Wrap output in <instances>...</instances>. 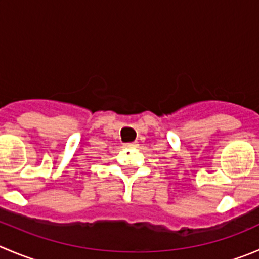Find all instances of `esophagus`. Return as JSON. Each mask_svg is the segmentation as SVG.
<instances>
[{
  "mask_svg": "<svg viewBox=\"0 0 259 259\" xmlns=\"http://www.w3.org/2000/svg\"><path fill=\"white\" fill-rule=\"evenodd\" d=\"M137 143H126V144H124V147L126 148H137Z\"/></svg>",
  "mask_w": 259,
  "mask_h": 259,
  "instance_id": "esophagus-1",
  "label": "esophagus"
}]
</instances>
